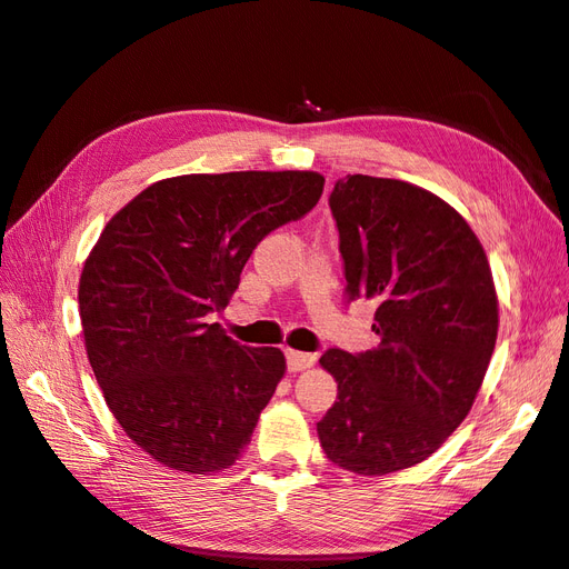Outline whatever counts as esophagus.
<instances>
[{"instance_id": "esophagus-1", "label": "esophagus", "mask_w": 569, "mask_h": 569, "mask_svg": "<svg viewBox=\"0 0 569 569\" xmlns=\"http://www.w3.org/2000/svg\"><path fill=\"white\" fill-rule=\"evenodd\" d=\"M316 363V356L313 353H303V351H295V349H287V368L291 372H299L311 368Z\"/></svg>"}]
</instances>
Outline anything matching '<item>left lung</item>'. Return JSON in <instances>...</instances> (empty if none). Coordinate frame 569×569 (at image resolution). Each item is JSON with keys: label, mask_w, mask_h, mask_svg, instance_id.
I'll use <instances>...</instances> for the list:
<instances>
[{"label": "left lung", "mask_w": 569, "mask_h": 569, "mask_svg": "<svg viewBox=\"0 0 569 569\" xmlns=\"http://www.w3.org/2000/svg\"><path fill=\"white\" fill-rule=\"evenodd\" d=\"M330 209L343 295L377 301L380 347L320 356L337 401L318 437L339 468L380 477L432 456L470 412L496 347V289L468 222L427 189L347 176Z\"/></svg>", "instance_id": "obj_1"}]
</instances>
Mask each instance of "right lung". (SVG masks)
<instances>
[{
  "instance_id": "obj_1",
  "label": "right lung",
  "mask_w": 569,
  "mask_h": 569,
  "mask_svg": "<svg viewBox=\"0 0 569 569\" xmlns=\"http://www.w3.org/2000/svg\"><path fill=\"white\" fill-rule=\"evenodd\" d=\"M322 184L308 170L161 180L107 222L84 261L90 366L123 432L166 468L216 472L251 441L284 356L206 320L228 306L258 242L311 211Z\"/></svg>"
}]
</instances>
